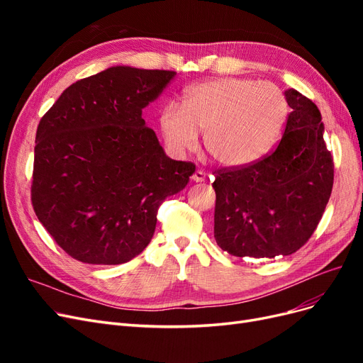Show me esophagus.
Returning a JSON list of instances; mask_svg holds the SVG:
<instances>
[{
    "label": "esophagus",
    "mask_w": 363,
    "mask_h": 363,
    "mask_svg": "<svg viewBox=\"0 0 363 363\" xmlns=\"http://www.w3.org/2000/svg\"><path fill=\"white\" fill-rule=\"evenodd\" d=\"M194 182H204L206 180V172L203 169H196L192 175Z\"/></svg>",
    "instance_id": "obj_1"
}]
</instances>
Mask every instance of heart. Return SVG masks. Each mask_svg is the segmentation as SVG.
<instances>
[{
    "instance_id": "obj_1",
    "label": "heart",
    "mask_w": 363,
    "mask_h": 363,
    "mask_svg": "<svg viewBox=\"0 0 363 363\" xmlns=\"http://www.w3.org/2000/svg\"><path fill=\"white\" fill-rule=\"evenodd\" d=\"M288 98L277 84L251 79H216L189 87L183 108L168 104L160 127L168 147L183 155L196 147L204 131V148L227 168H242L276 147L288 121Z\"/></svg>"
}]
</instances>
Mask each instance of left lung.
<instances>
[{"label":"left lung","instance_id":"left-lung-1","mask_svg":"<svg viewBox=\"0 0 363 363\" xmlns=\"http://www.w3.org/2000/svg\"><path fill=\"white\" fill-rule=\"evenodd\" d=\"M292 112L276 150L242 168L215 169V239L236 257L288 256L320 224L335 163L321 113L309 98L284 92Z\"/></svg>","mask_w":363,"mask_h":363}]
</instances>
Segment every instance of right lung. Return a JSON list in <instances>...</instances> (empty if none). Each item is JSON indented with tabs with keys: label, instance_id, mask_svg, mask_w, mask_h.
Here are the masks:
<instances>
[{
	"label": "right lung",
	"instance_id": "add662e5",
	"mask_svg": "<svg viewBox=\"0 0 363 363\" xmlns=\"http://www.w3.org/2000/svg\"><path fill=\"white\" fill-rule=\"evenodd\" d=\"M175 71L113 67L71 84L36 131L31 204L75 260L119 265L145 250L195 163L164 155L142 111Z\"/></svg>",
	"mask_w": 363,
	"mask_h": 363
}]
</instances>
